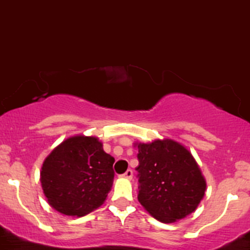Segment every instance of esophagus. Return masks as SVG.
<instances>
[{"label": "esophagus", "instance_id": "1", "mask_svg": "<svg viewBox=\"0 0 250 250\" xmlns=\"http://www.w3.org/2000/svg\"><path fill=\"white\" fill-rule=\"evenodd\" d=\"M123 178H125V179H132V177H133V172H132V170L130 169H128L127 172L125 173V174L122 175Z\"/></svg>", "mask_w": 250, "mask_h": 250}]
</instances>
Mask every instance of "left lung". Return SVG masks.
<instances>
[{"mask_svg": "<svg viewBox=\"0 0 250 250\" xmlns=\"http://www.w3.org/2000/svg\"><path fill=\"white\" fill-rule=\"evenodd\" d=\"M138 148V201L162 223L183 219L197 209L207 183L192 153L164 138L134 143Z\"/></svg>", "mask_w": 250, "mask_h": 250, "instance_id": "left-lung-1", "label": "left lung"}]
</instances>
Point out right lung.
Returning <instances> with one entry per match:
<instances>
[{"mask_svg": "<svg viewBox=\"0 0 250 250\" xmlns=\"http://www.w3.org/2000/svg\"><path fill=\"white\" fill-rule=\"evenodd\" d=\"M114 158L97 137H69L44 159L41 186L61 214L83 217L104 203L114 178Z\"/></svg>", "mask_w": 250, "mask_h": 250, "instance_id": "add662e5", "label": "right lung"}]
</instances>
